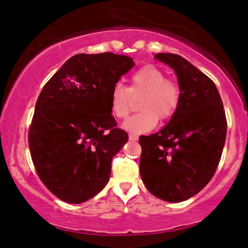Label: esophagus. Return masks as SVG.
<instances>
[{
  "label": "esophagus",
  "instance_id": "esophagus-1",
  "mask_svg": "<svg viewBox=\"0 0 248 248\" xmlns=\"http://www.w3.org/2000/svg\"><path fill=\"white\" fill-rule=\"evenodd\" d=\"M128 139H130L131 141H137L139 137H138V135H135V134H130V135H128Z\"/></svg>",
  "mask_w": 248,
  "mask_h": 248
}]
</instances>
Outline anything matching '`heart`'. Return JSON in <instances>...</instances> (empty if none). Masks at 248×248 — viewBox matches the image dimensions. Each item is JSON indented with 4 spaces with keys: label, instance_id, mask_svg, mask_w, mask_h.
Segmentation results:
<instances>
[{
    "label": "heart",
    "instance_id": "heart-1",
    "mask_svg": "<svg viewBox=\"0 0 248 248\" xmlns=\"http://www.w3.org/2000/svg\"><path fill=\"white\" fill-rule=\"evenodd\" d=\"M181 88L167 79L166 73L155 65H144L130 78V86L116 83L109 93L111 114L123 120L131 113L133 99L139 100L141 111L124 122L123 127L131 133L148 132L161 122L169 121L176 114L181 103Z\"/></svg>",
    "mask_w": 248,
    "mask_h": 248
}]
</instances>
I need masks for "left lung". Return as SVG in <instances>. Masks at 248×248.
<instances>
[{
  "label": "left lung",
  "instance_id": "left-lung-1",
  "mask_svg": "<svg viewBox=\"0 0 248 248\" xmlns=\"http://www.w3.org/2000/svg\"><path fill=\"white\" fill-rule=\"evenodd\" d=\"M155 57L175 71L181 103L169 123L140 137V174L148 191L167 202L185 201L215 175L227 134L221 97L213 81L184 57L159 53Z\"/></svg>",
  "mask_w": 248,
  "mask_h": 248
}]
</instances>
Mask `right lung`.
Segmentation results:
<instances>
[{"label":"right lung","mask_w":248,"mask_h":248,"mask_svg":"<svg viewBox=\"0 0 248 248\" xmlns=\"http://www.w3.org/2000/svg\"><path fill=\"white\" fill-rule=\"evenodd\" d=\"M114 53L77 54L47 81L29 128V149L44 185L67 203L97 195L111 160L128 140L109 107L111 88L134 66Z\"/></svg>","instance_id":"1"}]
</instances>
